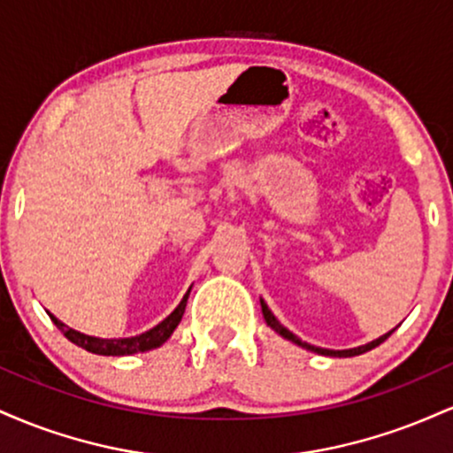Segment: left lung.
<instances>
[{"label":"left lung","mask_w":453,"mask_h":453,"mask_svg":"<svg viewBox=\"0 0 453 453\" xmlns=\"http://www.w3.org/2000/svg\"><path fill=\"white\" fill-rule=\"evenodd\" d=\"M262 313H264V319H266V324L273 327L274 332H279L280 336H285V339L288 341H292V342H296V345H300V347H304V349H309V351H315V353H321V356H332V357H353V356H360V353H366V351H371V349H375L377 345H381L383 341L388 339L389 334H392V332H388V334H383V336H379L377 341H372V342H368V345H362V347H356V349H345V351H334V349H321V347H315V345H309V342H304V341H300L298 336L294 334V332H289L288 327L285 326H280L279 324V319L277 317H274L273 313H270V309L266 306V303H264L262 300Z\"/></svg>","instance_id":"left-lung-1"}]
</instances>
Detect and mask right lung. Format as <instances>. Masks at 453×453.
<instances>
[{
	"instance_id": "add662e5",
	"label": "right lung",
	"mask_w": 453,
	"mask_h": 453,
	"mask_svg": "<svg viewBox=\"0 0 453 453\" xmlns=\"http://www.w3.org/2000/svg\"><path fill=\"white\" fill-rule=\"evenodd\" d=\"M187 298H189V292L185 294V298L180 300V304L165 317L161 324H157L153 330L144 332V334L132 336V339H96V336H87L82 332L72 330L65 324H61L55 315H50V319L55 321V326L59 327L61 332L65 334L67 341H72L74 345L82 347V349L97 353V356H132V353H140V351H149L159 347L161 342H165L170 339V334L174 332V327L179 326V321L183 319L185 306H187Z\"/></svg>"
}]
</instances>
